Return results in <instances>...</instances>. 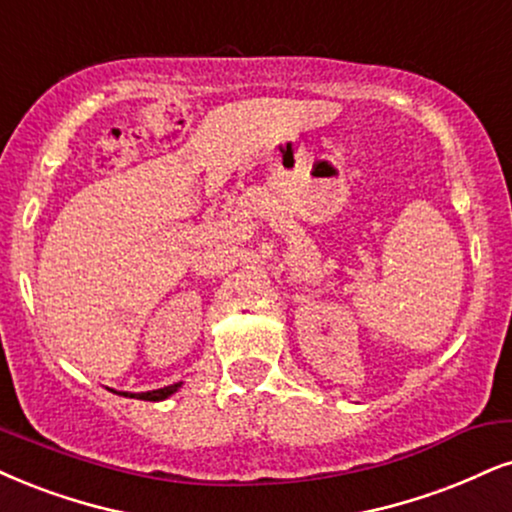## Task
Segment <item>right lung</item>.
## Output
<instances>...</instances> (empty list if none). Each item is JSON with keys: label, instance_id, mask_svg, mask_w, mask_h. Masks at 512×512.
I'll list each match as a JSON object with an SVG mask.
<instances>
[{"label": "right lung", "instance_id": "1", "mask_svg": "<svg viewBox=\"0 0 512 512\" xmlns=\"http://www.w3.org/2000/svg\"><path fill=\"white\" fill-rule=\"evenodd\" d=\"M180 384L182 382H175V384H168V387H163V389L144 391V394H135V396H137V399H142V401H163V399H168L173 391H178ZM123 396H128V394H123Z\"/></svg>", "mask_w": 512, "mask_h": 512}]
</instances>
